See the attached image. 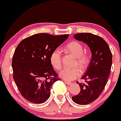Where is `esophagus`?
Returning <instances> with one entry per match:
<instances>
[{
	"mask_svg": "<svg viewBox=\"0 0 121 121\" xmlns=\"http://www.w3.org/2000/svg\"><path fill=\"white\" fill-rule=\"evenodd\" d=\"M64 82L66 84L68 85V86H71L72 85V83H71V82H68V81H67V80H65Z\"/></svg>",
	"mask_w": 121,
	"mask_h": 121,
	"instance_id": "34e87169",
	"label": "esophagus"
}]
</instances>
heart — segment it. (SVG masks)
Returning a JSON list of instances; mask_svg holds the SVG:
<instances>
[{
  "instance_id": "1",
  "label": "heart",
  "mask_w": 121,
  "mask_h": 121,
  "mask_svg": "<svg viewBox=\"0 0 121 121\" xmlns=\"http://www.w3.org/2000/svg\"><path fill=\"white\" fill-rule=\"evenodd\" d=\"M68 51L76 56L74 65L78 64L82 69H85L88 66L90 58L87 54L83 53V47L80 42L73 41L66 46ZM62 53L58 49L54 50L50 57V61L52 65L56 69H60L61 68ZM82 73V70L79 67L71 68L65 67L60 72L59 76L63 79L68 81H71L78 78Z\"/></svg>"
}]
</instances>
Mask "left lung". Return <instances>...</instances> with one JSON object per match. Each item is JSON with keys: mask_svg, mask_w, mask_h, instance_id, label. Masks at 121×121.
<instances>
[{"mask_svg": "<svg viewBox=\"0 0 121 121\" xmlns=\"http://www.w3.org/2000/svg\"><path fill=\"white\" fill-rule=\"evenodd\" d=\"M74 38L82 41L90 48L92 57L88 68L82 77L86 83L77 82L80 87L73 101L81 105L92 103L99 97L107 84L112 65V54L107 42L101 37L91 33H78Z\"/></svg>", "mask_w": 121, "mask_h": 121, "instance_id": "left-lung-1", "label": "left lung"}]
</instances>
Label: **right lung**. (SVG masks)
Instances as JSON below:
<instances>
[{"label": "right lung", "mask_w": 121, "mask_h": 121, "mask_svg": "<svg viewBox=\"0 0 121 121\" xmlns=\"http://www.w3.org/2000/svg\"><path fill=\"white\" fill-rule=\"evenodd\" d=\"M68 36L39 33L18 44L12 61L13 78L26 100L40 104L49 99L52 86L60 80L50 63V55Z\"/></svg>", "instance_id": "obj_1"}]
</instances>
